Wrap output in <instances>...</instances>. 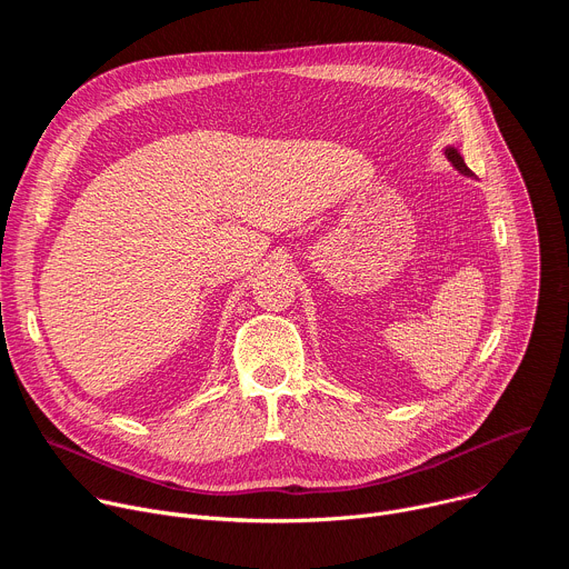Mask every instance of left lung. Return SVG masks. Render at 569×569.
Masks as SVG:
<instances>
[{"instance_id": "8db88e82", "label": "left lung", "mask_w": 569, "mask_h": 569, "mask_svg": "<svg viewBox=\"0 0 569 569\" xmlns=\"http://www.w3.org/2000/svg\"><path fill=\"white\" fill-rule=\"evenodd\" d=\"M446 154H448V159L452 161V164H455V169H459L463 176H472V171L466 167V161H463V157L455 150V148H448L446 150Z\"/></svg>"}]
</instances>
